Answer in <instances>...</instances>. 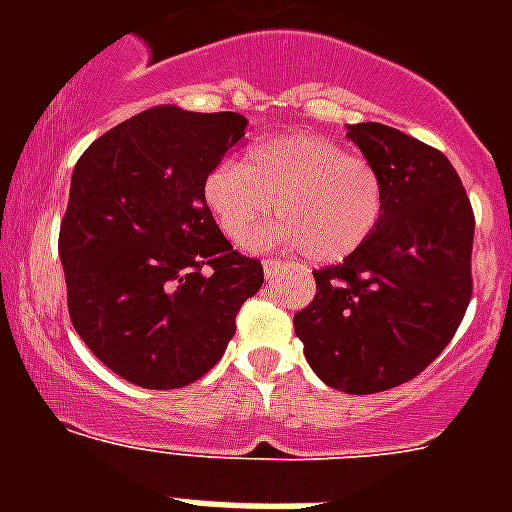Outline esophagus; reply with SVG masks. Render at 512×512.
I'll return each mask as SVG.
<instances>
[{"label": "esophagus", "instance_id": "esophagus-1", "mask_svg": "<svg viewBox=\"0 0 512 512\" xmlns=\"http://www.w3.org/2000/svg\"><path fill=\"white\" fill-rule=\"evenodd\" d=\"M263 268H265V276H268V279H273V276H279V271H284V268H287V263H281V260H276V257H268V260L263 263Z\"/></svg>", "mask_w": 512, "mask_h": 512}]
</instances>
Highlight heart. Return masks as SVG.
<instances>
[{"instance_id":"b5f03b06","label":"heart","mask_w":512,"mask_h":512,"mask_svg":"<svg viewBox=\"0 0 512 512\" xmlns=\"http://www.w3.org/2000/svg\"><path fill=\"white\" fill-rule=\"evenodd\" d=\"M204 204L233 244H249L276 212V239L313 263H340L364 247L382 217L380 175L316 132L255 146L244 167L220 164L204 180Z\"/></svg>"}]
</instances>
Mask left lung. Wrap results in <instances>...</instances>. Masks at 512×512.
<instances>
[{
	"mask_svg": "<svg viewBox=\"0 0 512 512\" xmlns=\"http://www.w3.org/2000/svg\"><path fill=\"white\" fill-rule=\"evenodd\" d=\"M348 138L380 175L382 217L364 247L313 271L295 332L329 388L366 396L414 380L452 342L473 297L476 217L438 148L377 122Z\"/></svg>",
	"mask_w": 512,
	"mask_h": 512,
	"instance_id": "1",
	"label": "left lung"
}]
</instances>
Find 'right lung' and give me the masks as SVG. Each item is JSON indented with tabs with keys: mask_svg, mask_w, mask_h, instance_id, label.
I'll list each match as a JSON object with an SVG mask.
<instances>
[{
	"mask_svg": "<svg viewBox=\"0 0 512 512\" xmlns=\"http://www.w3.org/2000/svg\"><path fill=\"white\" fill-rule=\"evenodd\" d=\"M233 111L148 108L100 135L74 167L58 252L68 316L132 385L172 390L212 369L263 265L231 247L204 180L244 138Z\"/></svg>",
	"mask_w": 512,
	"mask_h": 512,
	"instance_id": "right-lung-1",
	"label": "right lung"
}]
</instances>
